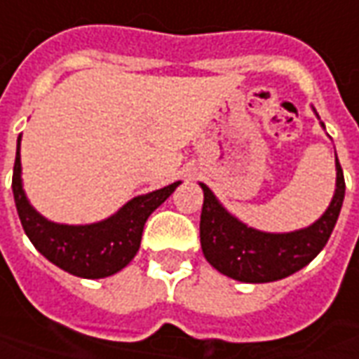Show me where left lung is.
I'll use <instances>...</instances> for the list:
<instances>
[{
	"label": "left lung",
	"mask_w": 359,
	"mask_h": 359,
	"mask_svg": "<svg viewBox=\"0 0 359 359\" xmlns=\"http://www.w3.org/2000/svg\"><path fill=\"white\" fill-rule=\"evenodd\" d=\"M202 190L200 242L205 259L242 283H271L306 267L325 248L344 200V172L337 159V192L329 210L311 226L288 234L259 233L242 225L221 208L210 188L202 184Z\"/></svg>",
	"instance_id": "8db88e82"
}]
</instances>
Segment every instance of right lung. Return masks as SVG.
<instances>
[{"mask_svg": "<svg viewBox=\"0 0 359 359\" xmlns=\"http://www.w3.org/2000/svg\"><path fill=\"white\" fill-rule=\"evenodd\" d=\"M19 146L20 138L13 167V196L20 225L46 259L82 278L109 277L130 264L140 248L142 231L151 211L157 210L180 184L172 182L161 190L138 196L102 223L84 226L57 225L38 215L22 192Z\"/></svg>", "mask_w": 359, "mask_h": 359, "instance_id": "obj_1", "label": "right lung"}]
</instances>
